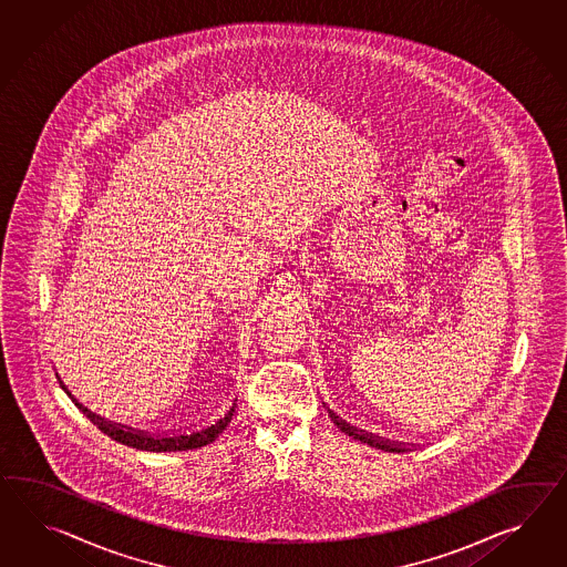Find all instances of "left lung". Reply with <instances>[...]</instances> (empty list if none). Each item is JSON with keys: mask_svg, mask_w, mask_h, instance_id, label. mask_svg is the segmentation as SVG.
I'll return each mask as SVG.
<instances>
[{"mask_svg": "<svg viewBox=\"0 0 567 567\" xmlns=\"http://www.w3.org/2000/svg\"><path fill=\"white\" fill-rule=\"evenodd\" d=\"M330 417H332L333 424H336L338 429L342 430V432H346L348 436H352V439H357V441L364 442V444H369V446L381 449V451H389V453H401V451H405V444H401V442L383 441V439L373 436V434H369V432H364V430L354 429V426L346 424L344 420H342V417H338L333 412H330Z\"/></svg>", "mask_w": 567, "mask_h": 567, "instance_id": "obj_1", "label": "left lung"}]
</instances>
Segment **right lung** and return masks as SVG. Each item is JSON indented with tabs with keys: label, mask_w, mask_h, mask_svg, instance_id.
<instances>
[{
	"label": "right lung",
	"mask_w": 567,
	"mask_h": 567,
	"mask_svg": "<svg viewBox=\"0 0 567 567\" xmlns=\"http://www.w3.org/2000/svg\"><path fill=\"white\" fill-rule=\"evenodd\" d=\"M61 386L63 381H59ZM68 391V389H65ZM68 395H71L68 391ZM73 400V398H71ZM75 401V400H73ZM75 405L82 410L83 415L96 426L97 430H102L106 436H111L112 441L121 442L126 446H133L138 451H153V453H166V451H188V449H200L208 442L215 441L223 430L227 429V424L231 422L234 417L235 408H237V398L231 400V405H227L223 410L221 414L217 415L215 420H210L205 426L200 429L188 430V432H172V434H147V432H141V430L128 429L123 424H116V422H109L100 415L92 414L87 408H83L80 401H75Z\"/></svg>",
	"instance_id": "obj_1"
}]
</instances>
